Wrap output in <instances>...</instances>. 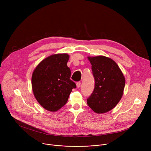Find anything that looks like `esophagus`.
Wrapping results in <instances>:
<instances>
[{
	"instance_id": "obj_1",
	"label": "esophagus",
	"mask_w": 151,
	"mask_h": 151,
	"mask_svg": "<svg viewBox=\"0 0 151 151\" xmlns=\"http://www.w3.org/2000/svg\"><path fill=\"white\" fill-rule=\"evenodd\" d=\"M81 82H78L77 83H76V87H77V88H79L80 87V86H81Z\"/></svg>"
}]
</instances>
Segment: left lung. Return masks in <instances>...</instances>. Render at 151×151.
Segmentation results:
<instances>
[{"label": "left lung", "mask_w": 151, "mask_h": 151, "mask_svg": "<svg viewBox=\"0 0 151 151\" xmlns=\"http://www.w3.org/2000/svg\"><path fill=\"white\" fill-rule=\"evenodd\" d=\"M91 64L95 86L87 104L97 114L110 111L122 98L125 84L124 75L111 58L100 55L88 57Z\"/></svg>", "instance_id": "8db88e82"}]
</instances>
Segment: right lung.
Here are the masks:
<instances>
[{
	"mask_svg": "<svg viewBox=\"0 0 151 151\" xmlns=\"http://www.w3.org/2000/svg\"><path fill=\"white\" fill-rule=\"evenodd\" d=\"M67 54L51 55L40 61L34 70L32 85L38 103L48 111L55 112L66 104L76 85L70 79Z\"/></svg>",
	"mask_w": 151,
	"mask_h": 151,
	"instance_id": "obj_1",
	"label": "right lung"
}]
</instances>
